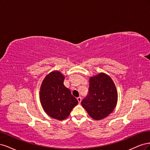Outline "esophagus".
I'll use <instances>...</instances> for the list:
<instances>
[{"label": "esophagus", "instance_id": "34e87169", "mask_svg": "<svg viewBox=\"0 0 150 150\" xmlns=\"http://www.w3.org/2000/svg\"><path fill=\"white\" fill-rule=\"evenodd\" d=\"M77 100H78V101H79V103H81V98L80 97V96H79V97L77 98Z\"/></svg>", "mask_w": 150, "mask_h": 150}]
</instances>
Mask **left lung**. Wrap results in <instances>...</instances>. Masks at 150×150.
Instances as JSON below:
<instances>
[{
	"label": "left lung",
	"mask_w": 150,
	"mask_h": 150,
	"mask_svg": "<svg viewBox=\"0 0 150 150\" xmlns=\"http://www.w3.org/2000/svg\"><path fill=\"white\" fill-rule=\"evenodd\" d=\"M88 93L81 101V105L94 120L107 117L115 109L118 95L110 77L101 73L90 79Z\"/></svg>",
	"instance_id": "1"
}]
</instances>
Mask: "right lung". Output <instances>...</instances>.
<instances>
[{
    "instance_id": "1",
    "label": "right lung",
    "mask_w": 150,
    "mask_h": 150,
    "mask_svg": "<svg viewBox=\"0 0 150 150\" xmlns=\"http://www.w3.org/2000/svg\"><path fill=\"white\" fill-rule=\"evenodd\" d=\"M65 77L59 71L47 75L43 80L40 91L42 107L50 117L63 120L79 103L70 90L64 85Z\"/></svg>"
}]
</instances>
